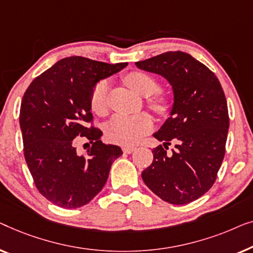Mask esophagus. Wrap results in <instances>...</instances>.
<instances>
[{
  "instance_id": "34e87169",
  "label": "esophagus",
  "mask_w": 253,
  "mask_h": 253,
  "mask_svg": "<svg viewBox=\"0 0 253 253\" xmlns=\"http://www.w3.org/2000/svg\"><path fill=\"white\" fill-rule=\"evenodd\" d=\"M135 147H131V145H126V147L123 148V151L125 152V154H131V152L135 151Z\"/></svg>"
}]
</instances>
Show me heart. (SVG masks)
I'll use <instances>...</instances> for the list:
<instances>
[{
  "label": "heart",
  "instance_id": "1",
  "mask_svg": "<svg viewBox=\"0 0 253 253\" xmlns=\"http://www.w3.org/2000/svg\"><path fill=\"white\" fill-rule=\"evenodd\" d=\"M124 81L131 90L143 97L155 94L159 89L157 80L150 74L134 71L124 78ZM108 81L102 80L96 84L90 95V108L95 113H103L106 108V94H108ZM148 104L157 112H165L169 108V101L165 96L154 95L148 98ZM154 123L150 116L141 113L137 116H116L109 123L106 134L110 140L119 144H133L151 130Z\"/></svg>",
  "mask_w": 253,
  "mask_h": 253
}]
</instances>
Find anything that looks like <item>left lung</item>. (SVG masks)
<instances>
[{
  "label": "left lung",
  "mask_w": 253,
  "mask_h": 253,
  "mask_svg": "<svg viewBox=\"0 0 253 253\" xmlns=\"http://www.w3.org/2000/svg\"><path fill=\"white\" fill-rule=\"evenodd\" d=\"M135 65L164 77L173 90L169 117L154 134L166 148L152 150L154 161L142 179L169 204L196 201L213 186L225 157L229 117L221 84L209 67L183 51H167ZM170 140L176 148L169 154Z\"/></svg>",
  "instance_id": "1"
}]
</instances>
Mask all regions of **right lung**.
I'll use <instances>...</instances> for the list:
<instances>
[{"label":"right lung","instance_id":"1","mask_svg":"<svg viewBox=\"0 0 253 253\" xmlns=\"http://www.w3.org/2000/svg\"><path fill=\"white\" fill-rule=\"evenodd\" d=\"M127 63L108 64L86 57H66L32 81L20 105L24 156L42 196L64 209L89 203L103 189L118 145L102 143L92 122L90 95L95 84ZM78 136L92 143L87 155L76 151ZM88 144V143H86Z\"/></svg>","mask_w":253,"mask_h":253}]
</instances>
